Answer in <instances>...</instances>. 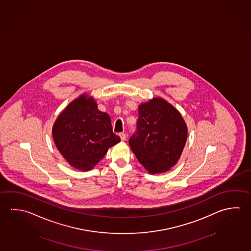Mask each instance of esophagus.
Listing matches in <instances>:
<instances>
[{
	"mask_svg": "<svg viewBox=\"0 0 251 251\" xmlns=\"http://www.w3.org/2000/svg\"><path fill=\"white\" fill-rule=\"evenodd\" d=\"M119 135V137H120V139H121V141H126V133H124V132H120Z\"/></svg>",
	"mask_w": 251,
	"mask_h": 251,
	"instance_id": "obj_1",
	"label": "esophagus"
}]
</instances>
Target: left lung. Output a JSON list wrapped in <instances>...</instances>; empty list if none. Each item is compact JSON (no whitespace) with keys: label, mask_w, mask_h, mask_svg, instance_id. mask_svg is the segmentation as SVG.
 I'll return each mask as SVG.
<instances>
[{"label":"left lung","mask_w":251,"mask_h":251,"mask_svg":"<svg viewBox=\"0 0 251 251\" xmlns=\"http://www.w3.org/2000/svg\"><path fill=\"white\" fill-rule=\"evenodd\" d=\"M136 132L129 145L151 174L169 171L177 164L187 142L182 116L167 100L155 97L139 106Z\"/></svg>","instance_id":"obj_1"}]
</instances>
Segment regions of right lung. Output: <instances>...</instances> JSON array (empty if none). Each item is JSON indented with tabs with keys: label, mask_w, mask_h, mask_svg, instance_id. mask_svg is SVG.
I'll use <instances>...</instances> for the list:
<instances>
[{
	"label": "right lung",
	"mask_w": 251,
	"mask_h": 251,
	"mask_svg": "<svg viewBox=\"0 0 251 251\" xmlns=\"http://www.w3.org/2000/svg\"><path fill=\"white\" fill-rule=\"evenodd\" d=\"M55 147L74 168H94L109 148L120 142L109 114L101 112L93 97L83 94L69 103L52 128Z\"/></svg>",
	"instance_id": "1"
}]
</instances>
